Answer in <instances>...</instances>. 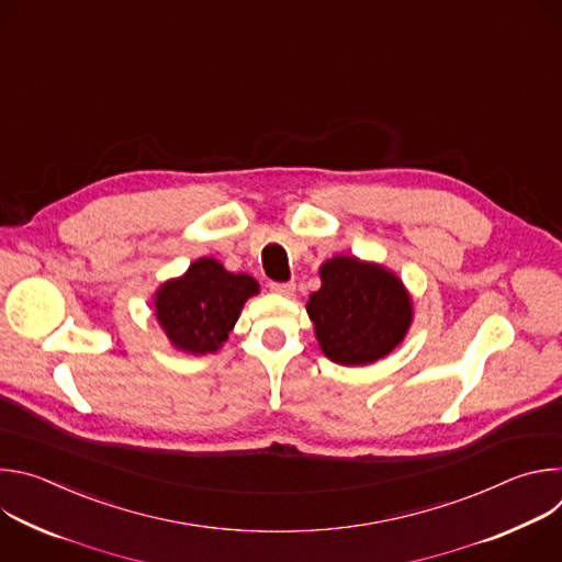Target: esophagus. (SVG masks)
<instances>
[{"mask_svg": "<svg viewBox=\"0 0 562 562\" xmlns=\"http://www.w3.org/2000/svg\"><path fill=\"white\" fill-rule=\"evenodd\" d=\"M269 289H271L273 293H280V295L291 297V295H293V291H295V284H293V282H271V284H269Z\"/></svg>", "mask_w": 562, "mask_h": 562, "instance_id": "obj_1", "label": "esophagus"}]
</instances>
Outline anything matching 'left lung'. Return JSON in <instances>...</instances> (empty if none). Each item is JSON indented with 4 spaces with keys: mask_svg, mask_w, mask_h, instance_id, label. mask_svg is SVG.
<instances>
[{
    "mask_svg": "<svg viewBox=\"0 0 562 562\" xmlns=\"http://www.w3.org/2000/svg\"><path fill=\"white\" fill-rule=\"evenodd\" d=\"M323 286L306 302L325 356L360 367L386 356L412 325V300L382 267L338 256L319 269Z\"/></svg>",
    "mask_w": 562,
    "mask_h": 562,
    "instance_id": "8db88e82",
    "label": "left lung"
}]
</instances>
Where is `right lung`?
Listing matches in <instances>:
<instances>
[{
    "mask_svg": "<svg viewBox=\"0 0 562 562\" xmlns=\"http://www.w3.org/2000/svg\"><path fill=\"white\" fill-rule=\"evenodd\" d=\"M256 293L258 282L251 276L228 273L220 262L202 258L180 280L159 289L157 319L178 349L213 353L228 338L247 297Z\"/></svg>",
    "mask_w": 562,
    "mask_h": 562,
    "instance_id": "add662e5",
    "label": "right lung"
}]
</instances>
